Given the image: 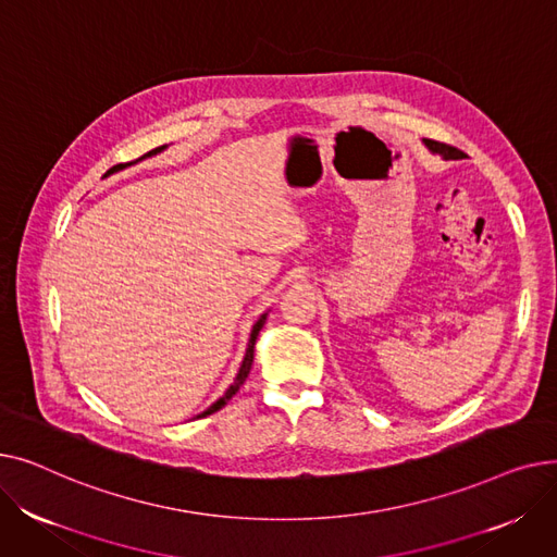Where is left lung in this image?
I'll list each match as a JSON object with an SVG mask.
<instances>
[{
    "label": "left lung",
    "mask_w": 557,
    "mask_h": 557,
    "mask_svg": "<svg viewBox=\"0 0 557 557\" xmlns=\"http://www.w3.org/2000/svg\"><path fill=\"white\" fill-rule=\"evenodd\" d=\"M426 146H429L431 151L441 153L445 160H458V158H462V151H460V149H456V146H451V144L435 141V139H426Z\"/></svg>",
    "instance_id": "8db88e82"
}]
</instances>
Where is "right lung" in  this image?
<instances>
[{
	"instance_id": "obj_1",
	"label": "right lung",
	"mask_w": 557,
	"mask_h": 557,
	"mask_svg": "<svg viewBox=\"0 0 557 557\" xmlns=\"http://www.w3.org/2000/svg\"><path fill=\"white\" fill-rule=\"evenodd\" d=\"M164 149V146H158V149H153V151H149L146 156H153V153H160ZM144 156V158H146ZM131 164V162H128ZM126 164H116V166H112L108 173H114V171H120V169H124ZM267 315L269 313H261L259 315V320L255 323V327H252V334H250V341H248V349H246V357H244V363H242V368H239V374H237V379H234V384L225 391V395L221 397V399H216L208 411H202L198 418H205V416H212V413H216L219 408H223L234 395H237V391L244 386V382H246V376H248V372H250V366H252V357H255V341H257V334H259V330L263 327V323H267Z\"/></svg>"
}]
</instances>
